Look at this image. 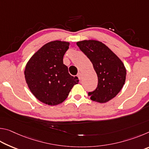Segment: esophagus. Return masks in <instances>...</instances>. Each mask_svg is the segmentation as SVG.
Segmentation results:
<instances>
[{
    "instance_id": "34e87169",
    "label": "esophagus",
    "mask_w": 149,
    "mask_h": 149,
    "mask_svg": "<svg viewBox=\"0 0 149 149\" xmlns=\"http://www.w3.org/2000/svg\"><path fill=\"white\" fill-rule=\"evenodd\" d=\"M77 77H78V78H79V79H81V73H79V74H77Z\"/></svg>"
}]
</instances>
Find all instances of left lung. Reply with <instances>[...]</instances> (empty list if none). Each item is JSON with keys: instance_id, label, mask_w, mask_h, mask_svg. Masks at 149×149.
<instances>
[{"instance_id": "1", "label": "left lung", "mask_w": 149, "mask_h": 149, "mask_svg": "<svg viewBox=\"0 0 149 149\" xmlns=\"http://www.w3.org/2000/svg\"><path fill=\"white\" fill-rule=\"evenodd\" d=\"M92 62L97 74V87L88 95L93 101L104 103L116 96L125 84L126 70L121 60L101 42L94 40L77 42Z\"/></svg>"}]
</instances>
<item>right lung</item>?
<instances>
[{"label": "right lung", "instance_id": "right-lung-1", "mask_svg": "<svg viewBox=\"0 0 149 149\" xmlns=\"http://www.w3.org/2000/svg\"><path fill=\"white\" fill-rule=\"evenodd\" d=\"M68 42L54 41L45 44L33 54L26 66L25 78L30 91L45 104L54 106L64 101L74 85L79 83L63 63L69 49Z\"/></svg>", "mask_w": 149, "mask_h": 149}]
</instances>
